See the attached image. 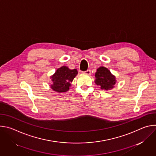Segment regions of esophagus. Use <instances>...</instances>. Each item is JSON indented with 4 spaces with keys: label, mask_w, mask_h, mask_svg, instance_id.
I'll return each instance as SVG.
<instances>
[{
    "label": "esophagus",
    "mask_w": 156,
    "mask_h": 156,
    "mask_svg": "<svg viewBox=\"0 0 156 156\" xmlns=\"http://www.w3.org/2000/svg\"><path fill=\"white\" fill-rule=\"evenodd\" d=\"M83 73L86 75H91V70H87L85 72H83Z\"/></svg>",
    "instance_id": "1"
}]
</instances>
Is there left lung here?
Listing matches in <instances>:
<instances>
[{
	"instance_id": "left-lung-1",
	"label": "left lung",
	"mask_w": 156,
	"mask_h": 156,
	"mask_svg": "<svg viewBox=\"0 0 156 156\" xmlns=\"http://www.w3.org/2000/svg\"><path fill=\"white\" fill-rule=\"evenodd\" d=\"M96 84L99 85L102 90H108L114 87L115 84V77L111 74L110 72L107 69L101 66L97 70L95 75Z\"/></svg>"
}]
</instances>
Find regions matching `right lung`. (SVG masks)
Listing matches in <instances>:
<instances>
[{
  "mask_svg": "<svg viewBox=\"0 0 156 156\" xmlns=\"http://www.w3.org/2000/svg\"><path fill=\"white\" fill-rule=\"evenodd\" d=\"M77 70H70L65 66H63L57 69L54 75L51 76L53 84L51 86L52 90L58 93H63L69 91L70 82H72L77 75Z\"/></svg>",
  "mask_w": 156,
  "mask_h": 156,
  "instance_id": "1",
  "label": "right lung"
}]
</instances>
